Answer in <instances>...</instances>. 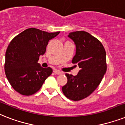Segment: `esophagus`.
I'll use <instances>...</instances> for the list:
<instances>
[{
	"label": "esophagus",
	"mask_w": 125,
	"mask_h": 125,
	"mask_svg": "<svg viewBox=\"0 0 125 125\" xmlns=\"http://www.w3.org/2000/svg\"><path fill=\"white\" fill-rule=\"evenodd\" d=\"M53 72H54L55 73V74H57V75H60V74H61V73H62L61 72H60V71L57 70H54Z\"/></svg>",
	"instance_id": "34e87169"
}]
</instances>
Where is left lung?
I'll return each mask as SVG.
<instances>
[{
  "label": "left lung",
  "mask_w": 125,
  "mask_h": 125,
  "mask_svg": "<svg viewBox=\"0 0 125 125\" xmlns=\"http://www.w3.org/2000/svg\"><path fill=\"white\" fill-rule=\"evenodd\" d=\"M68 37L76 47L72 62L80 70L75 76L66 73L68 82L62 90L67 98L80 101L89 96L102 81L106 72V52L101 42L89 33L73 31Z\"/></svg>",
  "instance_id": "8db88e82"
}]
</instances>
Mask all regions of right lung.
Returning a JSON list of instances; mask_svg holds the SVG:
<instances>
[{
  "mask_svg": "<svg viewBox=\"0 0 125 125\" xmlns=\"http://www.w3.org/2000/svg\"><path fill=\"white\" fill-rule=\"evenodd\" d=\"M59 33L28 28L12 39L6 52L4 70L15 90L24 95L39 90L53 70L42 68L38 61L45 53L49 41Z\"/></svg>",
  "mask_w": 125,
  "mask_h": 125,
  "instance_id": "add662e5",
  "label": "right lung"
}]
</instances>
